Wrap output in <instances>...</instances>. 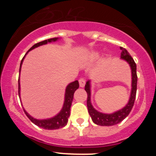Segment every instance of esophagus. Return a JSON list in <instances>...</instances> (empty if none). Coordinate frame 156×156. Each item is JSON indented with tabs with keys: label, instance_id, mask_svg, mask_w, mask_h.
I'll use <instances>...</instances> for the list:
<instances>
[{
	"label": "esophagus",
	"instance_id": "34e87169",
	"mask_svg": "<svg viewBox=\"0 0 156 156\" xmlns=\"http://www.w3.org/2000/svg\"><path fill=\"white\" fill-rule=\"evenodd\" d=\"M85 80L83 79V78H80V79L79 80V83H80V87H83L85 86Z\"/></svg>",
	"mask_w": 156,
	"mask_h": 156
}]
</instances>
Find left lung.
I'll list each match as a JSON object with an SVG mask.
<instances>
[{"label":"left lung","mask_w":156,"mask_h":156,"mask_svg":"<svg viewBox=\"0 0 156 156\" xmlns=\"http://www.w3.org/2000/svg\"><path fill=\"white\" fill-rule=\"evenodd\" d=\"M122 50L120 58L126 62L130 66L132 74V84H131V93L129 97V101L126 105L124 108L122 109L116 111L113 113L105 114L97 111L93 107L90 101V81L88 80L85 85V90L87 94V105L88 112L91 117L92 121L95 124L99 126H113V125L118 124L119 122L122 121L127 116L131 111L134 104L135 98H136V92H137V66L136 63L133 61V58L129 55V52L123 48H121Z\"/></svg>","instance_id":"obj_1"}]
</instances>
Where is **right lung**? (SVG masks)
Here are the masks:
<instances>
[{"instance_id":"obj_1","label":"right lung","mask_w":156,"mask_h":156,"mask_svg":"<svg viewBox=\"0 0 156 156\" xmlns=\"http://www.w3.org/2000/svg\"><path fill=\"white\" fill-rule=\"evenodd\" d=\"M58 39V37L55 38H51V39L45 40L44 41H41V42L37 43L36 44H34V46L30 48V50L27 51L28 53L30 51L33 50L34 48H37V47L41 46V45L47 44L48 43L54 42V41H56ZM27 54L25 55V56L27 55ZM25 56L23 57V58L22 59L21 63H20V68H19V73L21 71V67L22 64H23V59H24ZM79 88V82L78 80H75L74 82L70 83L68 86L66 87V94H65V101L64 104H63V107L62 108V110L59 112V113H58L57 115H55L52 118H49V119H37L34 117H32L30 114L27 112L26 110L23 108L25 113L27 115L29 119H30L32 122H34V124L38 126L39 127L43 128V129H59V128L64 127L67 122H68V119L70 115V108H71L72 102H73V95L74 92ZM19 96L20 98V83H19Z\"/></svg>"}]
</instances>
